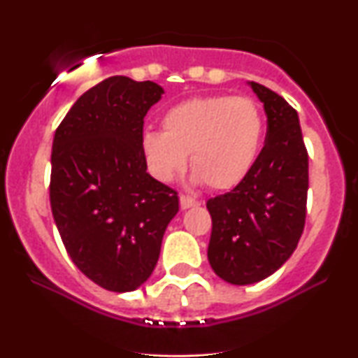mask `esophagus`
Returning <instances> with one entry per match:
<instances>
[{
  "instance_id": "34e87169",
  "label": "esophagus",
  "mask_w": 358,
  "mask_h": 358,
  "mask_svg": "<svg viewBox=\"0 0 358 358\" xmlns=\"http://www.w3.org/2000/svg\"><path fill=\"white\" fill-rule=\"evenodd\" d=\"M199 205H200L199 200L192 199V196L188 195L180 196V207H182V210H187V208H192V207H199Z\"/></svg>"
}]
</instances>
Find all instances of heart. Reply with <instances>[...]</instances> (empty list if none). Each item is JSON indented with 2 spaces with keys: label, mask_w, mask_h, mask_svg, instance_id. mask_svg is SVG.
I'll use <instances>...</instances> for the list:
<instances>
[{
  "label": "heart",
  "mask_w": 358,
  "mask_h": 358,
  "mask_svg": "<svg viewBox=\"0 0 358 358\" xmlns=\"http://www.w3.org/2000/svg\"><path fill=\"white\" fill-rule=\"evenodd\" d=\"M163 133L143 134V156L156 180L170 183L187 166L195 182L225 192L242 183L256 165L264 117L249 97H193L173 106L162 117Z\"/></svg>",
  "instance_id": "obj_1"
}]
</instances>
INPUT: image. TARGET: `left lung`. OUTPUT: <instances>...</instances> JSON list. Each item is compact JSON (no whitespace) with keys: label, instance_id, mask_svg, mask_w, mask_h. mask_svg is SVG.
<instances>
[{"label":"left lung","instance_id":"obj_1","mask_svg":"<svg viewBox=\"0 0 358 358\" xmlns=\"http://www.w3.org/2000/svg\"><path fill=\"white\" fill-rule=\"evenodd\" d=\"M249 85L268 116L264 148L244 182L207 202L208 262L237 286L276 273L296 249L306 220L308 151L298 113L271 89Z\"/></svg>","mask_w":358,"mask_h":358}]
</instances>
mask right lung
Masks as SVG:
<instances>
[{"label":"right lung","mask_w":358,"mask_h":358,"mask_svg":"<svg viewBox=\"0 0 358 358\" xmlns=\"http://www.w3.org/2000/svg\"><path fill=\"white\" fill-rule=\"evenodd\" d=\"M163 89L114 76L84 92L57 127L50 205L73 264L109 291L153 273L178 193L146 171L143 124Z\"/></svg>","instance_id":"1"}]
</instances>
